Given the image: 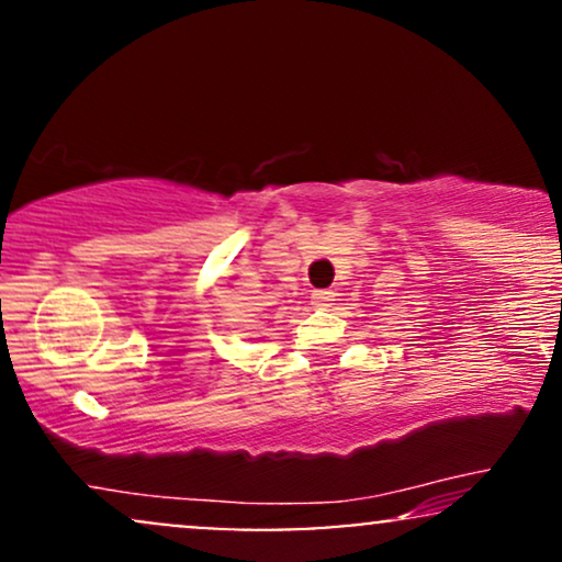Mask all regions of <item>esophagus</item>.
I'll return each instance as SVG.
<instances>
[{
  "instance_id": "1",
  "label": "esophagus",
  "mask_w": 562,
  "mask_h": 562,
  "mask_svg": "<svg viewBox=\"0 0 562 562\" xmlns=\"http://www.w3.org/2000/svg\"><path fill=\"white\" fill-rule=\"evenodd\" d=\"M333 301H335L333 290H314V293H312V303H314V306H317V308L333 306Z\"/></svg>"
}]
</instances>
